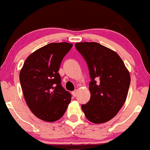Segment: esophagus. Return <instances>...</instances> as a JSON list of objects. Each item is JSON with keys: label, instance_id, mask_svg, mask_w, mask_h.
Listing matches in <instances>:
<instances>
[{"label": "esophagus", "instance_id": "obj_1", "mask_svg": "<svg viewBox=\"0 0 150 150\" xmlns=\"http://www.w3.org/2000/svg\"><path fill=\"white\" fill-rule=\"evenodd\" d=\"M77 92H78V91H76H76H73V92H72V95L74 96V97H76V95H77Z\"/></svg>", "mask_w": 150, "mask_h": 150}]
</instances>
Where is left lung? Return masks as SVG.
Segmentation results:
<instances>
[{"label":"left lung","instance_id":"obj_1","mask_svg":"<svg viewBox=\"0 0 150 150\" xmlns=\"http://www.w3.org/2000/svg\"><path fill=\"white\" fill-rule=\"evenodd\" d=\"M75 47L88 64L91 81V99L82 110L94 124L108 122L116 115L127 99L130 75L115 51L95 42H77Z\"/></svg>","mask_w":150,"mask_h":150}]
</instances>
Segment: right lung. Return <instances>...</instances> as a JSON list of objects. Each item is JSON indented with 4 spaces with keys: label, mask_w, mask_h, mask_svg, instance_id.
Instances as JSON below:
<instances>
[{
    "label": "right lung",
    "mask_w": 150,
    "mask_h": 150,
    "mask_svg": "<svg viewBox=\"0 0 150 150\" xmlns=\"http://www.w3.org/2000/svg\"><path fill=\"white\" fill-rule=\"evenodd\" d=\"M73 44L51 42L29 55L20 72V82L27 105L35 116L53 122L62 118L71 95L61 85V62Z\"/></svg>",
    "instance_id": "add662e5"
}]
</instances>
